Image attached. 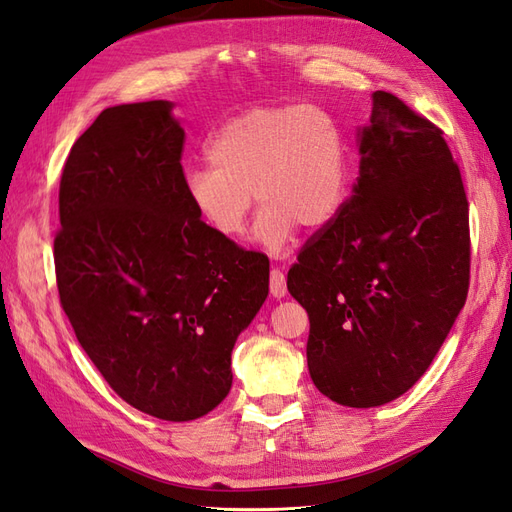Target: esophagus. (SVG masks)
<instances>
[{
	"label": "esophagus",
	"mask_w": 512,
	"mask_h": 512,
	"mask_svg": "<svg viewBox=\"0 0 512 512\" xmlns=\"http://www.w3.org/2000/svg\"><path fill=\"white\" fill-rule=\"evenodd\" d=\"M270 294L275 299H283L288 294V283H285V272L281 268H272L270 270Z\"/></svg>",
	"instance_id": "esophagus-1"
}]
</instances>
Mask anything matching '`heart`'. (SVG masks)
Segmentation results:
<instances>
[{
    "label": "heart",
    "mask_w": 512,
    "mask_h": 512,
    "mask_svg": "<svg viewBox=\"0 0 512 512\" xmlns=\"http://www.w3.org/2000/svg\"><path fill=\"white\" fill-rule=\"evenodd\" d=\"M207 154L185 170L183 189L198 220L224 240L246 231L255 196L264 202L255 240L270 253H281L301 224L329 227L349 196L347 135L323 106H253L213 130Z\"/></svg>",
    "instance_id": "1"
}]
</instances>
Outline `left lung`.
I'll use <instances>...</instances> for the list:
<instances>
[{
	"label": "left lung",
	"instance_id": "obj_1",
	"mask_svg": "<svg viewBox=\"0 0 512 512\" xmlns=\"http://www.w3.org/2000/svg\"><path fill=\"white\" fill-rule=\"evenodd\" d=\"M360 176L288 272L310 316L307 368L331 401L375 408L419 382L469 292V202L443 130L373 93Z\"/></svg>",
	"mask_w": 512,
	"mask_h": 512
}]
</instances>
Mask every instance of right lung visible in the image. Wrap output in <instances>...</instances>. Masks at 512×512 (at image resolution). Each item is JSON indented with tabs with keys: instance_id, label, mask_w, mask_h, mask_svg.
Segmentation results:
<instances>
[{
	"instance_id": "1",
	"label": "right lung",
	"mask_w": 512,
	"mask_h": 512,
	"mask_svg": "<svg viewBox=\"0 0 512 512\" xmlns=\"http://www.w3.org/2000/svg\"><path fill=\"white\" fill-rule=\"evenodd\" d=\"M172 106H111L71 146L54 264L80 347L117 395L194 421L229 395L231 351L266 301L270 261L198 220Z\"/></svg>"
}]
</instances>
